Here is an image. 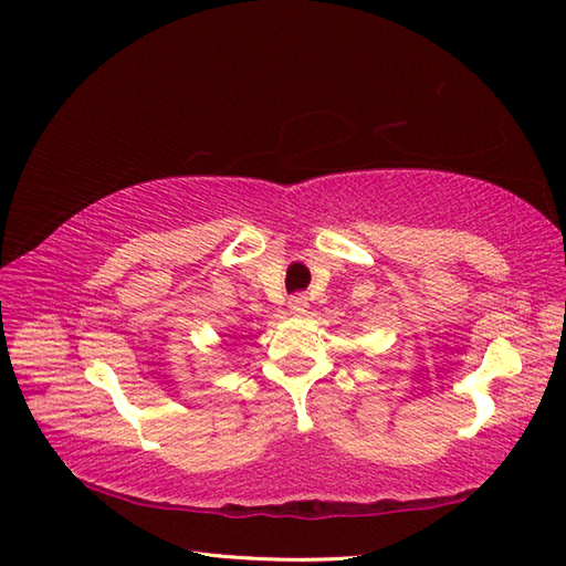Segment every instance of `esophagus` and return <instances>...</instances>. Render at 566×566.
<instances>
[{"label": "esophagus", "instance_id": "esophagus-1", "mask_svg": "<svg viewBox=\"0 0 566 566\" xmlns=\"http://www.w3.org/2000/svg\"><path fill=\"white\" fill-rule=\"evenodd\" d=\"M290 311L294 316H306L308 311V298L304 294H296L290 298Z\"/></svg>", "mask_w": 566, "mask_h": 566}]
</instances>
